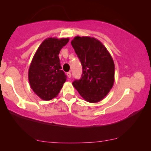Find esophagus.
<instances>
[{
  "mask_svg": "<svg viewBox=\"0 0 151 151\" xmlns=\"http://www.w3.org/2000/svg\"><path fill=\"white\" fill-rule=\"evenodd\" d=\"M67 77L69 78H71V72H67Z\"/></svg>",
  "mask_w": 151,
  "mask_h": 151,
  "instance_id": "1",
  "label": "esophagus"
}]
</instances>
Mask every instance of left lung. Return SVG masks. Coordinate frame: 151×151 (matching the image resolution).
Masks as SVG:
<instances>
[{"label": "left lung", "mask_w": 151, "mask_h": 151, "mask_svg": "<svg viewBox=\"0 0 151 151\" xmlns=\"http://www.w3.org/2000/svg\"><path fill=\"white\" fill-rule=\"evenodd\" d=\"M71 43L82 67V78L74 80L73 86L87 102H100L114 83L112 57L104 45L93 37L76 36Z\"/></svg>", "instance_id": "obj_1"}]
</instances>
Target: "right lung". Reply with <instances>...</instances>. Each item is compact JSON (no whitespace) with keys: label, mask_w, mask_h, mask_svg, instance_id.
I'll return each mask as SVG.
<instances>
[{"label":"right lung","mask_w":151,"mask_h":151,"mask_svg":"<svg viewBox=\"0 0 151 151\" xmlns=\"http://www.w3.org/2000/svg\"><path fill=\"white\" fill-rule=\"evenodd\" d=\"M69 38L45 39L37 49L28 72L29 82L35 93L43 100L57 97L67 76L62 70L59 53Z\"/></svg>","instance_id":"1"}]
</instances>
